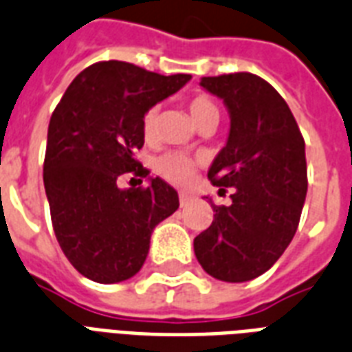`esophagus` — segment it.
<instances>
[{"label":"esophagus","mask_w":352,"mask_h":352,"mask_svg":"<svg viewBox=\"0 0 352 352\" xmlns=\"http://www.w3.org/2000/svg\"><path fill=\"white\" fill-rule=\"evenodd\" d=\"M190 201H192V197H190L188 194H184V192H181V194H179V203H181V206H186Z\"/></svg>","instance_id":"34e87169"}]
</instances>
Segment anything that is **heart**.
<instances>
[{
	"mask_svg": "<svg viewBox=\"0 0 352 352\" xmlns=\"http://www.w3.org/2000/svg\"><path fill=\"white\" fill-rule=\"evenodd\" d=\"M188 109H190V114H192L197 125H203L212 118H219L218 104L214 103L210 98H206V96H197V98L192 99L188 103ZM157 127L158 107H151L142 118V136H144V140L151 142L157 136ZM194 158L186 157L182 153H166V155L155 160V171L162 179H166L168 182H173V184H184V182L190 181L192 175H194Z\"/></svg>",
	"mask_w": 352,
	"mask_h": 352,
	"instance_id": "b5f03b06",
	"label": "heart"
}]
</instances>
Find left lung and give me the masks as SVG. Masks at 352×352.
Masks as SVG:
<instances>
[{
  "label": "left lung",
  "instance_id": "left-lung-1",
  "mask_svg": "<svg viewBox=\"0 0 352 352\" xmlns=\"http://www.w3.org/2000/svg\"><path fill=\"white\" fill-rule=\"evenodd\" d=\"M199 85L229 111V138L208 179L219 192L232 188V203L212 205L214 221L195 236L194 251L214 278L245 283L280 258L297 230L308 188L305 140L283 96L258 75L203 77Z\"/></svg>",
  "mask_w": 352,
  "mask_h": 352
}]
</instances>
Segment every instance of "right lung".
I'll return each instance as SVG.
<instances>
[{
  "label": "right lung",
  "mask_w": 352,
  "mask_h": 352,
  "mask_svg": "<svg viewBox=\"0 0 352 352\" xmlns=\"http://www.w3.org/2000/svg\"><path fill=\"white\" fill-rule=\"evenodd\" d=\"M190 79L122 60L96 63L72 80L51 114L44 158L51 223L66 258L94 283L134 277L153 229L179 208V195L160 177L127 190L118 179L149 175L134 158L144 146L142 118Z\"/></svg>",
  "instance_id": "obj_1"
}]
</instances>
